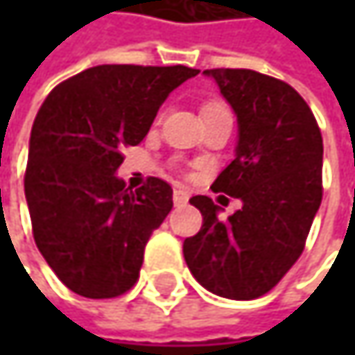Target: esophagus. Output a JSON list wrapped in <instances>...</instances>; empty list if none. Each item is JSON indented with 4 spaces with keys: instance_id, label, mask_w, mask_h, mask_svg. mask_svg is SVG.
<instances>
[{
    "instance_id": "34e87169",
    "label": "esophagus",
    "mask_w": 355,
    "mask_h": 355,
    "mask_svg": "<svg viewBox=\"0 0 355 355\" xmlns=\"http://www.w3.org/2000/svg\"><path fill=\"white\" fill-rule=\"evenodd\" d=\"M173 201H175V205H184L189 201V193L178 189V191H175V195H173Z\"/></svg>"
}]
</instances>
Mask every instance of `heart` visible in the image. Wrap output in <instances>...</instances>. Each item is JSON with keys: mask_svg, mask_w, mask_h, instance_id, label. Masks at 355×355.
I'll list each match as a JSON object with an SVG mask.
<instances>
[{"mask_svg": "<svg viewBox=\"0 0 355 355\" xmlns=\"http://www.w3.org/2000/svg\"><path fill=\"white\" fill-rule=\"evenodd\" d=\"M216 107H222V105H216V103H211V105H205V107H203V112H205V110H209V108H216Z\"/></svg>", "mask_w": 355, "mask_h": 355, "instance_id": "heart-1", "label": "heart"}]
</instances>
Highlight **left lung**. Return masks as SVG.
Here are the masks:
<instances>
[{
    "label": "left lung",
    "mask_w": 355,
    "mask_h": 355,
    "mask_svg": "<svg viewBox=\"0 0 355 355\" xmlns=\"http://www.w3.org/2000/svg\"><path fill=\"white\" fill-rule=\"evenodd\" d=\"M239 121L234 160L211 189L243 201L220 218L205 195L191 197L201 230L184 239L193 277L211 294L252 300L298 261L322 199V137L313 110L286 82L252 69H205Z\"/></svg>",
    "instance_id": "1"
}]
</instances>
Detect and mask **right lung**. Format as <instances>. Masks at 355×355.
Returning a JSON list of instances; mask_svg holds the SVG:
<instances>
[{"instance_id": "right-lung-1", "label": "right lung", "mask_w": 355, "mask_h": 355, "mask_svg": "<svg viewBox=\"0 0 355 355\" xmlns=\"http://www.w3.org/2000/svg\"><path fill=\"white\" fill-rule=\"evenodd\" d=\"M199 69L96 65L61 82L31 133L24 193L35 243L55 275L86 298H114L139 277L144 248L173 209L150 177L135 191L114 173L168 94Z\"/></svg>"}]
</instances>
